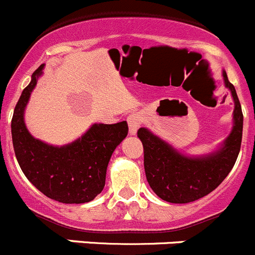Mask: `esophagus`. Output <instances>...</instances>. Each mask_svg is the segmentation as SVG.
Masks as SVG:
<instances>
[{"mask_svg": "<svg viewBox=\"0 0 255 255\" xmlns=\"http://www.w3.org/2000/svg\"><path fill=\"white\" fill-rule=\"evenodd\" d=\"M128 124H129L130 134H136L137 129L141 125V116L137 112H132V114L128 116Z\"/></svg>", "mask_w": 255, "mask_h": 255, "instance_id": "obj_1", "label": "esophagus"}]
</instances>
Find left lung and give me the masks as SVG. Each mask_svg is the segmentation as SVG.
Here are the masks:
<instances>
[{
	"label": "left lung",
	"instance_id": "left-lung-1",
	"mask_svg": "<svg viewBox=\"0 0 255 255\" xmlns=\"http://www.w3.org/2000/svg\"><path fill=\"white\" fill-rule=\"evenodd\" d=\"M225 85L235 102L234 128L220 150L205 158H187L141 128L137 137L144 148V169L151 190L172 204H187L209 195L228 176L239 155L243 112L234 86L224 72Z\"/></svg>",
	"mask_w": 255,
	"mask_h": 255
}]
</instances>
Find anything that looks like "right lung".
Masks as SVG:
<instances>
[{
    "label": "right lung",
    "instance_id": "add662e5",
    "mask_svg": "<svg viewBox=\"0 0 255 255\" xmlns=\"http://www.w3.org/2000/svg\"><path fill=\"white\" fill-rule=\"evenodd\" d=\"M43 67L32 73L13 111L11 132L16 159L26 178L51 200L63 204L90 202L104 190L110 158L129 128L126 121L95 124L81 139L62 148L34 139L25 126L24 110Z\"/></svg>",
    "mask_w": 255,
    "mask_h": 255
}]
</instances>
